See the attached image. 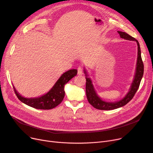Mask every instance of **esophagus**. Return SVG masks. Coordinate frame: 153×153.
Segmentation results:
<instances>
[{
  "label": "esophagus",
  "instance_id": "34e87169",
  "mask_svg": "<svg viewBox=\"0 0 153 153\" xmlns=\"http://www.w3.org/2000/svg\"><path fill=\"white\" fill-rule=\"evenodd\" d=\"M77 70H78V75H83V68H82V67H79L78 68H77Z\"/></svg>",
  "mask_w": 153,
  "mask_h": 153
}]
</instances>
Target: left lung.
I'll use <instances>...</instances> for the list:
<instances>
[{
	"label": "left lung",
	"instance_id": "obj_1",
	"mask_svg": "<svg viewBox=\"0 0 153 153\" xmlns=\"http://www.w3.org/2000/svg\"><path fill=\"white\" fill-rule=\"evenodd\" d=\"M119 33L121 38L124 39L128 40H132L135 41L138 45V56H137V67H136V72L134 76V79L131 85V88L129 89V91L127 92L126 96L120 100L118 102H108L102 100L97 94V93L94 89V88L93 86L92 83V81L89 77H88V75L85 70V74L86 75V93L88 100L89 103L92 105V107L98 110H111L114 109L118 108L120 107H122L126 105L128 102H130L134 95L135 94L136 92L137 91L141 80L143 75L144 72V65L143 62L142 61V56H141V50L140 44L138 42L134 37L131 36L128 33L121 32L117 31Z\"/></svg>",
	"mask_w": 153,
	"mask_h": 153
}]
</instances>
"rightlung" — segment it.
Returning a JSON list of instances; mask_svg holds the SVG:
<instances>
[{
  "label": "right lung",
  "mask_w": 153,
  "mask_h": 153,
  "mask_svg": "<svg viewBox=\"0 0 153 153\" xmlns=\"http://www.w3.org/2000/svg\"><path fill=\"white\" fill-rule=\"evenodd\" d=\"M76 75L77 70L71 69L68 70L59 78L48 92L39 97L29 99L23 97L19 94L14 86L13 89L18 99L28 106L36 109L50 110L55 108L62 102L65 96V85Z\"/></svg>",
  "instance_id": "obj_1"
}]
</instances>
